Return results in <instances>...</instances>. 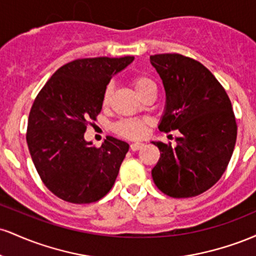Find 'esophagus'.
Instances as JSON below:
<instances>
[{
  "instance_id": "obj_1",
  "label": "esophagus",
  "mask_w": 256,
  "mask_h": 256,
  "mask_svg": "<svg viewBox=\"0 0 256 256\" xmlns=\"http://www.w3.org/2000/svg\"><path fill=\"white\" fill-rule=\"evenodd\" d=\"M143 146V143H140V142H136V143H132V144L130 146V149L132 152H137V150H140V148H142Z\"/></svg>"
}]
</instances>
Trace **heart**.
<instances>
[{
    "instance_id": "b5f03b06",
    "label": "heart",
    "mask_w": 256,
    "mask_h": 256,
    "mask_svg": "<svg viewBox=\"0 0 256 256\" xmlns=\"http://www.w3.org/2000/svg\"><path fill=\"white\" fill-rule=\"evenodd\" d=\"M130 83L140 98H142L144 94L149 92L152 90L156 91V84H155V82L146 74H143V73H137V74L132 76ZM112 94H113V89H112L110 85H108L104 91V96H102V104H104V107L110 106ZM146 122H148L146 119H122L114 124L113 128L114 132L116 134H119V136L130 138V140H136V138L142 137L146 134Z\"/></svg>"
}]
</instances>
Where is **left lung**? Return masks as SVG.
Instances as JSON below:
<instances>
[{"label": "left lung", "mask_w": 256, "mask_h": 256, "mask_svg": "<svg viewBox=\"0 0 256 256\" xmlns=\"http://www.w3.org/2000/svg\"><path fill=\"white\" fill-rule=\"evenodd\" d=\"M150 62L166 91L158 128L180 132L176 146L152 142L160 150L152 180L167 196L194 198L224 174L236 144V116L222 85L198 60L172 52L152 55Z\"/></svg>", "instance_id": "1"}]
</instances>
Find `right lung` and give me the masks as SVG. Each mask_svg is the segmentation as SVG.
Returning <instances> with one entry per match:
<instances>
[{"label": "right lung", "mask_w": 256, "mask_h": 256, "mask_svg": "<svg viewBox=\"0 0 256 256\" xmlns=\"http://www.w3.org/2000/svg\"><path fill=\"white\" fill-rule=\"evenodd\" d=\"M134 58L73 60L61 66L34 98L26 142L44 185L64 201L96 202L114 185L128 144L107 136L98 148L84 140V134L98 119L112 76Z\"/></svg>", "instance_id": "right-lung-1"}]
</instances>
